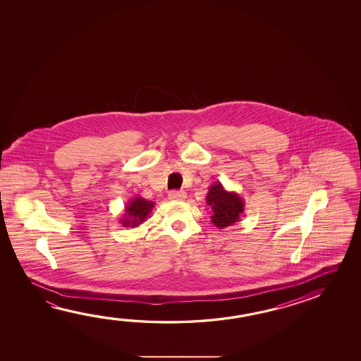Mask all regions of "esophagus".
Segmentation results:
<instances>
[{"label": "esophagus", "mask_w": 361, "mask_h": 361, "mask_svg": "<svg viewBox=\"0 0 361 361\" xmlns=\"http://www.w3.org/2000/svg\"><path fill=\"white\" fill-rule=\"evenodd\" d=\"M169 199L175 200V202H183L186 199V192L185 191H171L169 194Z\"/></svg>", "instance_id": "34e87169"}]
</instances>
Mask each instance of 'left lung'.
<instances>
[{"mask_svg":"<svg viewBox=\"0 0 361 361\" xmlns=\"http://www.w3.org/2000/svg\"><path fill=\"white\" fill-rule=\"evenodd\" d=\"M205 200L212 209L210 221L219 229L233 226L245 212V200L237 192L227 191L219 181L209 186Z\"/></svg>","mask_w":361,"mask_h":361,"instance_id":"left-lung-1","label":"left lung"}]
</instances>
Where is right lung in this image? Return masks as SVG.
<instances>
[{
    "label": "right lung",
    "instance_id": "obj_1",
    "mask_svg": "<svg viewBox=\"0 0 361 361\" xmlns=\"http://www.w3.org/2000/svg\"><path fill=\"white\" fill-rule=\"evenodd\" d=\"M153 208H154V202L137 195L128 202L123 214L119 218V223L126 228L140 227L142 223L147 221Z\"/></svg>",
    "mask_w": 361,
    "mask_h": 361
}]
</instances>
